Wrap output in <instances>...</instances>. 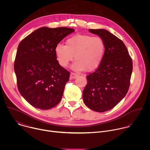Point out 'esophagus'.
<instances>
[{
    "label": "esophagus",
    "mask_w": 150,
    "mask_h": 150,
    "mask_svg": "<svg viewBox=\"0 0 150 150\" xmlns=\"http://www.w3.org/2000/svg\"><path fill=\"white\" fill-rule=\"evenodd\" d=\"M78 76V75L75 74V73H74V72L71 73V75H70V78L71 79H75Z\"/></svg>",
    "instance_id": "34e87169"
}]
</instances>
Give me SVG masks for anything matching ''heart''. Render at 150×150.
<instances>
[{
    "label": "heart",
    "instance_id": "heart-1",
    "mask_svg": "<svg viewBox=\"0 0 150 150\" xmlns=\"http://www.w3.org/2000/svg\"><path fill=\"white\" fill-rule=\"evenodd\" d=\"M66 45L59 43L54 51L60 65L67 67L69 62L76 60L72 69L76 71L85 69L91 72L98 67L105 52V42L100 37L88 34H76L69 37Z\"/></svg>",
    "mask_w": 150,
    "mask_h": 150
}]
</instances>
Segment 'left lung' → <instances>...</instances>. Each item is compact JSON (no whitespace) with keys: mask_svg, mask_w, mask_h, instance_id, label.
Listing matches in <instances>:
<instances>
[{"mask_svg":"<svg viewBox=\"0 0 150 150\" xmlns=\"http://www.w3.org/2000/svg\"><path fill=\"white\" fill-rule=\"evenodd\" d=\"M89 31L105 42V52L98 68L87 76L83 101L88 108L104 112L113 109L126 96L130 85L132 60L123 42L104 29Z\"/></svg>","mask_w":150,"mask_h":150,"instance_id":"left-lung-1","label":"left lung"}]
</instances>
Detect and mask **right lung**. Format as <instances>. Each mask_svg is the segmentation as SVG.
Segmentation results:
<instances>
[{
	"mask_svg": "<svg viewBox=\"0 0 150 150\" xmlns=\"http://www.w3.org/2000/svg\"><path fill=\"white\" fill-rule=\"evenodd\" d=\"M74 31L67 27H41L19 44L14 63L17 86L34 108L47 110L60 101L70 73L59 65L54 49Z\"/></svg>",
	"mask_w": 150,
	"mask_h": 150,
	"instance_id": "1",
	"label": "right lung"
}]
</instances>
